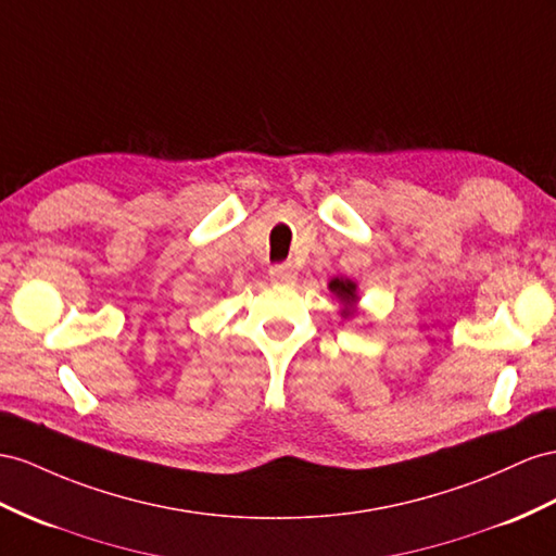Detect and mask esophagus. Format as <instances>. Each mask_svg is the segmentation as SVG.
Here are the masks:
<instances>
[{
  "mask_svg": "<svg viewBox=\"0 0 556 556\" xmlns=\"http://www.w3.org/2000/svg\"><path fill=\"white\" fill-rule=\"evenodd\" d=\"M295 277H298V273L291 263H279V265L269 267V279H273L275 283H281V287H291Z\"/></svg>",
  "mask_w": 556,
  "mask_h": 556,
  "instance_id": "34e87169",
  "label": "esophagus"
}]
</instances>
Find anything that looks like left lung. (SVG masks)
Listing matches in <instances>:
<instances>
[{
    "label": "left lung",
    "instance_id": "obj_1",
    "mask_svg": "<svg viewBox=\"0 0 556 556\" xmlns=\"http://www.w3.org/2000/svg\"><path fill=\"white\" fill-rule=\"evenodd\" d=\"M329 289L340 298V303L352 305L354 301H357V295H354V283H352L350 279H333V281L329 283ZM343 315L348 317V315H352V312H350V309H343Z\"/></svg>",
    "mask_w": 556,
    "mask_h": 556
}]
</instances>
